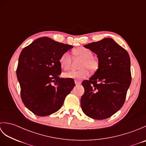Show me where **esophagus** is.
I'll use <instances>...</instances> for the list:
<instances>
[{
    "mask_svg": "<svg viewBox=\"0 0 146 146\" xmlns=\"http://www.w3.org/2000/svg\"><path fill=\"white\" fill-rule=\"evenodd\" d=\"M75 85H76V86L80 85V83H79V82H75Z\"/></svg>",
    "mask_w": 146,
    "mask_h": 146,
    "instance_id": "obj_1",
    "label": "esophagus"
}]
</instances>
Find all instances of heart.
<instances>
[{
    "label": "heart",
    "mask_w": 146,
    "mask_h": 146,
    "mask_svg": "<svg viewBox=\"0 0 146 146\" xmlns=\"http://www.w3.org/2000/svg\"><path fill=\"white\" fill-rule=\"evenodd\" d=\"M74 54L76 56L83 59L78 71H70L63 73V76L66 78L73 79L76 81H80L87 78L89 75L88 69L91 71H95L98 68V61L97 59L93 57L92 51L84 47H80L74 51ZM71 58L68 52H64L61 55L59 59V63L61 67L64 70H68L71 64Z\"/></svg>",
    "instance_id": "b5f03b06"
}]
</instances>
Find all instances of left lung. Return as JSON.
<instances>
[{"label": "left lung", "mask_w": 146, "mask_h": 146, "mask_svg": "<svg viewBox=\"0 0 146 146\" xmlns=\"http://www.w3.org/2000/svg\"><path fill=\"white\" fill-rule=\"evenodd\" d=\"M97 56L98 68L82 85L81 98L84 113L94 119L113 115L123 106L131 83V60L125 49L113 39L107 38L85 45Z\"/></svg>", "instance_id": "8db88e82"}]
</instances>
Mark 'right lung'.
<instances>
[{
    "mask_svg": "<svg viewBox=\"0 0 146 146\" xmlns=\"http://www.w3.org/2000/svg\"><path fill=\"white\" fill-rule=\"evenodd\" d=\"M73 46L48 37L36 39L22 50L16 71L24 105L38 116L57 111L75 86L73 80L60 78L61 55Z\"/></svg>",
    "mask_w": 146,
    "mask_h": 146,
    "instance_id": "obj_1",
    "label": "right lung"
}]
</instances>
